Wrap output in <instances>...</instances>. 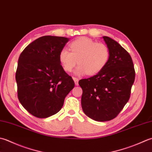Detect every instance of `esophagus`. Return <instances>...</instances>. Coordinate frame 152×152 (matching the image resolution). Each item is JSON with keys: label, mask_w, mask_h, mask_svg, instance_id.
I'll return each instance as SVG.
<instances>
[{"label": "esophagus", "mask_w": 152, "mask_h": 152, "mask_svg": "<svg viewBox=\"0 0 152 152\" xmlns=\"http://www.w3.org/2000/svg\"><path fill=\"white\" fill-rule=\"evenodd\" d=\"M73 80L74 81V83H75V85L76 86H78V79L76 78H74V77H73Z\"/></svg>", "instance_id": "1"}]
</instances>
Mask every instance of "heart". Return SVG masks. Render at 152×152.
Wrapping results in <instances>:
<instances>
[{
	"mask_svg": "<svg viewBox=\"0 0 152 152\" xmlns=\"http://www.w3.org/2000/svg\"><path fill=\"white\" fill-rule=\"evenodd\" d=\"M69 46L70 51L64 48L58 54L59 62L65 72H71L78 62L79 66L75 70L77 75H96L109 61V50L104 43L82 37L73 41Z\"/></svg>",
	"mask_w": 152,
	"mask_h": 152,
	"instance_id": "obj_1",
	"label": "heart"
}]
</instances>
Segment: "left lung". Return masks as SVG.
I'll return each instance as SVG.
<instances>
[{
    "label": "left lung",
    "instance_id": "left-lung-1",
    "mask_svg": "<svg viewBox=\"0 0 152 152\" xmlns=\"http://www.w3.org/2000/svg\"><path fill=\"white\" fill-rule=\"evenodd\" d=\"M103 39L110 55L105 67L96 75L80 80L82 107L91 119L105 122L113 119L129 101L135 79L133 62L129 53L117 41Z\"/></svg>",
    "mask_w": 152,
    "mask_h": 152
}]
</instances>
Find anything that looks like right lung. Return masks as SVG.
Wrapping results in <instances>:
<instances>
[{
    "label": "right lung",
    "instance_id": "1",
    "mask_svg": "<svg viewBox=\"0 0 152 152\" xmlns=\"http://www.w3.org/2000/svg\"><path fill=\"white\" fill-rule=\"evenodd\" d=\"M69 39L41 37L20 55L16 72L18 97L23 107L37 118L57 113L74 87L72 77L65 72L58 60L59 52Z\"/></svg>",
    "mask_w": 152,
    "mask_h": 152
}]
</instances>
